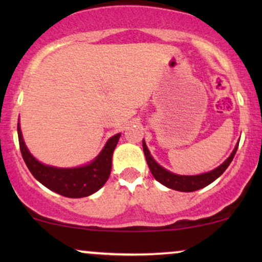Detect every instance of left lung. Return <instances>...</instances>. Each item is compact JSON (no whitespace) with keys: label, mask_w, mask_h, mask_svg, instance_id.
I'll use <instances>...</instances> for the list:
<instances>
[{"label":"left lung","mask_w":262,"mask_h":262,"mask_svg":"<svg viewBox=\"0 0 262 262\" xmlns=\"http://www.w3.org/2000/svg\"><path fill=\"white\" fill-rule=\"evenodd\" d=\"M237 145L239 143L236 144V146L234 148L233 152H231L229 158L225 160L221 166H218L217 169L209 171V172L206 173H201V175H194V176H182V175H176V173L170 172L166 169L160 166V165L156 162L152 156L150 155L148 146H146L145 141L143 140V150L144 154H145L146 158V162H148V166L150 171H151L152 176L155 177L156 181H159L162 183L164 186L169 187L171 189H176V191H181V192H193L197 191V189H201L206 186H208L209 183H212L213 181L218 179L222 173L227 170V167L229 166L230 162L233 161L234 155H235L236 150H237Z\"/></svg>","instance_id":"obj_1"}]
</instances>
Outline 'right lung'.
<instances>
[{"label": "right lung", "instance_id": "obj_1", "mask_svg": "<svg viewBox=\"0 0 262 262\" xmlns=\"http://www.w3.org/2000/svg\"><path fill=\"white\" fill-rule=\"evenodd\" d=\"M119 137H121V133L110 138L97 158L90 164L85 166L73 167V169H61V167L41 164L29 152L23 140L19 124H18V140H19L20 152L32 175L45 187L69 198L90 196L97 192L107 182L111 169H112V155Z\"/></svg>", "mask_w": 262, "mask_h": 262}]
</instances>
